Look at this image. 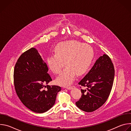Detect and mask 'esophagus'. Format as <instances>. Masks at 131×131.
I'll return each mask as SVG.
<instances>
[{
	"label": "esophagus",
	"mask_w": 131,
	"mask_h": 131,
	"mask_svg": "<svg viewBox=\"0 0 131 131\" xmlns=\"http://www.w3.org/2000/svg\"><path fill=\"white\" fill-rule=\"evenodd\" d=\"M73 87H74L73 85H71V86H66V88L68 90H71Z\"/></svg>",
	"instance_id": "34e87169"
}]
</instances>
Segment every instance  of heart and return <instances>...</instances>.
<instances>
[{
	"label": "heart",
	"mask_w": 131,
	"mask_h": 131,
	"mask_svg": "<svg viewBox=\"0 0 131 131\" xmlns=\"http://www.w3.org/2000/svg\"><path fill=\"white\" fill-rule=\"evenodd\" d=\"M54 52L48 57L47 65L54 73L59 74L65 62L66 66L56 80L58 84L64 86L70 84L76 74L80 76L89 70L94 54L90 46L76 40L59 43L55 48Z\"/></svg>",
	"instance_id": "1"
}]
</instances>
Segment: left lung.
<instances>
[{
  "mask_svg": "<svg viewBox=\"0 0 131 131\" xmlns=\"http://www.w3.org/2000/svg\"><path fill=\"white\" fill-rule=\"evenodd\" d=\"M115 68L106 54L100 57L85 76L78 83L82 95L76 102L81 110L90 113L101 107L108 99L113 85Z\"/></svg>",
  "mask_w": 131,
  "mask_h": 131,
  "instance_id": "obj_1",
  "label": "left lung"
}]
</instances>
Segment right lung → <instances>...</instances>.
Returning a JSON list of instances; mask_svg holds the SVG:
<instances>
[{"instance_id": "right-lung-1", "label": "right lung", "mask_w": 131, "mask_h": 131, "mask_svg": "<svg viewBox=\"0 0 131 131\" xmlns=\"http://www.w3.org/2000/svg\"><path fill=\"white\" fill-rule=\"evenodd\" d=\"M48 67L34 48L22 53L14 69L13 81L16 94L22 103L36 113H43L55 104L61 87L47 84L52 80Z\"/></svg>"}]
</instances>
